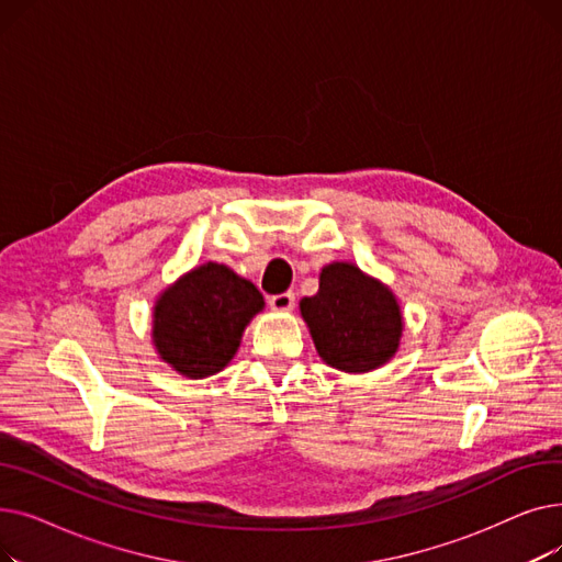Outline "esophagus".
<instances>
[{"instance_id": "obj_1", "label": "esophagus", "mask_w": 562, "mask_h": 562, "mask_svg": "<svg viewBox=\"0 0 562 562\" xmlns=\"http://www.w3.org/2000/svg\"><path fill=\"white\" fill-rule=\"evenodd\" d=\"M269 305H271V310H276V312H291L293 305H296V296H293L291 291L278 293V296H271V299H269Z\"/></svg>"}]
</instances>
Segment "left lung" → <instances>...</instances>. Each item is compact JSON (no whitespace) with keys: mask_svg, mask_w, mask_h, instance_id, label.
Returning a JSON list of instances; mask_svg holds the SVG:
<instances>
[{"mask_svg":"<svg viewBox=\"0 0 562 562\" xmlns=\"http://www.w3.org/2000/svg\"><path fill=\"white\" fill-rule=\"evenodd\" d=\"M301 316L318 358L344 373L387 364L405 328L394 291L350 261L323 266L316 296L301 301Z\"/></svg>","mask_w":562,"mask_h":562,"instance_id":"8db88e82","label":"left lung"}]
</instances>
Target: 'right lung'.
<instances>
[{
	"label": "right lung",
	"mask_w": 562,
	"mask_h": 562,
	"mask_svg": "<svg viewBox=\"0 0 562 562\" xmlns=\"http://www.w3.org/2000/svg\"><path fill=\"white\" fill-rule=\"evenodd\" d=\"M259 289L229 266L204 261L168 284L153 307V346L161 362L200 380L223 371L239 350L255 314Z\"/></svg>",
	"instance_id": "obj_1"
}]
</instances>
